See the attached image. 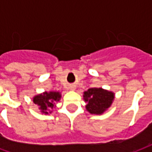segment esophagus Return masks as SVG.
I'll list each match as a JSON object with an SVG mask.
<instances>
[{
	"label": "esophagus",
	"mask_w": 152,
	"mask_h": 152,
	"mask_svg": "<svg viewBox=\"0 0 152 152\" xmlns=\"http://www.w3.org/2000/svg\"><path fill=\"white\" fill-rule=\"evenodd\" d=\"M71 89H75V86H71Z\"/></svg>",
	"instance_id": "esophagus-1"
}]
</instances>
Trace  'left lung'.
Returning <instances> with one entry per match:
<instances>
[{
  "label": "left lung",
  "mask_w": 152,
  "mask_h": 152,
  "mask_svg": "<svg viewBox=\"0 0 152 152\" xmlns=\"http://www.w3.org/2000/svg\"><path fill=\"white\" fill-rule=\"evenodd\" d=\"M86 109L91 114H102L112 105L114 94L102 88H91L84 93Z\"/></svg>",
  "instance_id": "obj_1"
}]
</instances>
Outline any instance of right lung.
I'll use <instances>...</instances> for the list:
<instances>
[{
	"label": "right lung",
	"instance_id": "1",
	"mask_svg": "<svg viewBox=\"0 0 152 152\" xmlns=\"http://www.w3.org/2000/svg\"><path fill=\"white\" fill-rule=\"evenodd\" d=\"M60 98H61V94L58 92H45L34 97L33 102L35 104L39 106V109L41 111V112L45 114H48V109L53 108L55 102H58Z\"/></svg>",
	"mask_w": 152,
	"mask_h": 152
}]
</instances>
